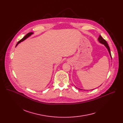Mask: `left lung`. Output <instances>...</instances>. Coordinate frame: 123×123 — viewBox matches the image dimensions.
<instances>
[{"label": "left lung", "instance_id": "8db88e82", "mask_svg": "<svg viewBox=\"0 0 123 123\" xmlns=\"http://www.w3.org/2000/svg\"><path fill=\"white\" fill-rule=\"evenodd\" d=\"M98 40L99 42L100 43L104 44V45H105V46L107 48V49H108V51H109V54H110V56H111V58H112V57H111V53L110 49V47H109V45H108V44L107 43V41H106V40H105L104 39H103V38L101 36H99V37ZM80 90H81V89H80Z\"/></svg>", "mask_w": 123, "mask_h": 123}]
</instances>
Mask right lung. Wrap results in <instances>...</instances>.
I'll list each match as a JSON object with an SVG mask.
<instances>
[{"mask_svg":"<svg viewBox=\"0 0 123 123\" xmlns=\"http://www.w3.org/2000/svg\"><path fill=\"white\" fill-rule=\"evenodd\" d=\"M32 34H33V32H29L28 33H27V34L26 35V36H25L22 39H21L20 41H19L18 42H17V44L16 45V46H15V47H16V46H17V45H18L19 43H20L21 42H22L23 41L25 40L26 38H27L28 37H29L30 36H31Z\"/></svg>","mask_w":123,"mask_h":123,"instance_id":"add662e5","label":"right lung"}]
</instances>
